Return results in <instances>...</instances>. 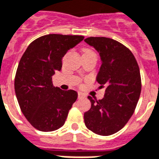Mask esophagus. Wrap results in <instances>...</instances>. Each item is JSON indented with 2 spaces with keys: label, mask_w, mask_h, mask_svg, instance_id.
Listing matches in <instances>:
<instances>
[{
  "label": "esophagus",
  "mask_w": 159,
  "mask_h": 159,
  "mask_svg": "<svg viewBox=\"0 0 159 159\" xmlns=\"http://www.w3.org/2000/svg\"><path fill=\"white\" fill-rule=\"evenodd\" d=\"M84 96H85V95H84L83 93H81V92L78 93V98H79V99H81V98L84 97Z\"/></svg>",
  "instance_id": "34e87169"
}]
</instances>
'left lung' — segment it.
<instances>
[{
    "instance_id": "8db88e82",
    "label": "left lung",
    "mask_w": 159,
    "mask_h": 159,
    "mask_svg": "<svg viewBox=\"0 0 159 159\" xmlns=\"http://www.w3.org/2000/svg\"><path fill=\"white\" fill-rule=\"evenodd\" d=\"M84 42L100 54L96 81L106 89L101 100L88 96L91 107L84 114V124L96 134L109 136L120 131L134 112L142 89L140 70L132 52L119 42L105 37Z\"/></svg>"
}]
</instances>
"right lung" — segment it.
Masks as SVG:
<instances>
[{
	"label": "right lung",
	"instance_id": "obj_1",
	"mask_svg": "<svg viewBox=\"0 0 159 159\" xmlns=\"http://www.w3.org/2000/svg\"><path fill=\"white\" fill-rule=\"evenodd\" d=\"M83 39V36L77 35L43 36L31 43L21 57L15 92L21 112L36 129L52 132L64 126L78 93L54 87L52 76L61 70L68 50Z\"/></svg>",
	"mask_w": 159,
	"mask_h": 159
}]
</instances>
